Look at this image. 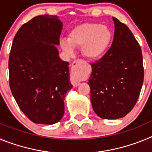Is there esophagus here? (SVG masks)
I'll return each instance as SVG.
<instances>
[{
    "label": "esophagus",
    "instance_id": "1",
    "mask_svg": "<svg viewBox=\"0 0 152 152\" xmlns=\"http://www.w3.org/2000/svg\"><path fill=\"white\" fill-rule=\"evenodd\" d=\"M79 61H80V60H75V61H74L73 63H72V68L76 66V65L77 64V63L79 62ZM72 77H71V82H72V84H73L74 87H77V86L80 84V80H79L78 78L75 76V73H74L73 68H72Z\"/></svg>",
    "mask_w": 152,
    "mask_h": 152
}]
</instances>
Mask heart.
Masks as SVG:
<instances>
[{"mask_svg":"<svg viewBox=\"0 0 152 152\" xmlns=\"http://www.w3.org/2000/svg\"><path fill=\"white\" fill-rule=\"evenodd\" d=\"M111 38V32L107 26L95 23H84L70 31L68 42L62 41L61 46L68 54L72 53V47L82 48V54L86 58L96 60L105 53Z\"/></svg>","mask_w":152,"mask_h":152,"instance_id":"b5f03b06","label":"heart"}]
</instances>
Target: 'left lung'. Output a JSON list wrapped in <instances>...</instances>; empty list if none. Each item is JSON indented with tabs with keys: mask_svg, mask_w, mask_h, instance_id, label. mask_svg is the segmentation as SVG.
I'll return each mask as SVG.
<instances>
[{
	"mask_svg": "<svg viewBox=\"0 0 152 152\" xmlns=\"http://www.w3.org/2000/svg\"><path fill=\"white\" fill-rule=\"evenodd\" d=\"M113 41L107 52L93 63L88 80L94 112L102 119L126 116L139 99L144 80L142 54L129 27L113 17Z\"/></svg>",
	"mask_w": 152,
	"mask_h": 152,
	"instance_id": "1",
	"label": "left lung"
}]
</instances>
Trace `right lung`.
<instances>
[{"label": "right lung", "instance_id": "1", "mask_svg": "<svg viewBox=\"0 0 152 152\" xmlns=\"http://www.w3.org/2000/svg\"><path fill=\"white\" fill-rule=\"evenodd\" d=\"M61 29L56 16L35 17L19 29L10 49V91L21 111L38 124L59 121L72 88L68 62L60 58L55 45H59Z\"/></svg>", "mask_w": 152, "mask_h": 152}]
</instances>
